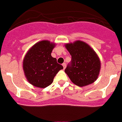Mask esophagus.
Returning <instances> with one entry per match:
<instances>
[{
    "mask_svg": "<svg viewBox=\"0 0 122 122\" xmlns=\"http://www.w3.org/2000/svg\"><path fill=\"white\" fill-rule=\"evenodd\" d=\"M62 65H63V68H66V63H63V64H62Z\"/></svg>",
    "mask_w": 122,
    "mask_h": 122,
    "instance_id": "obj_1",
    "label": "esophagus"
}]
</instances>
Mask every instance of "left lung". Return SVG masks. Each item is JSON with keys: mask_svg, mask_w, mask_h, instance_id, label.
<instances>
[{"mask_svg": "<svg viewBox=\"0 0 122 122\" xmlns=\"http://www.w3.org/2000/svg\"><path fill=\"white\" fill-rule=\"evenodd\" d=\"M66 48L71 56L65 72L74 84L83 87L93 83L98 76L100 61L95 52L81 41L66 44Z\"/></svg>", "mask_w": 122, "mask_h": 122, "instance_id": "8db88e82", "label": "left lung"}]
</instances>
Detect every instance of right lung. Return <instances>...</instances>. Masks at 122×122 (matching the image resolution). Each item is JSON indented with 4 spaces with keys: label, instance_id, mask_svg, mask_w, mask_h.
<instances>
[{
    "label": "right lung",
    "instance_id": "add662e5",
    "mask_svg": "<svg viewBox=\"0 0 122 122\" xmlns=\"http://www.w3.org/2000/svg\"><path fill=\"white\" fill-rule=\"evenodd\" d=\"M54 43L41 41L33 45L25 56L23 69L28 81L35 87L45 88L53 81L56 74L63 68L51 56Z\"/></svg>",
    "mask_w": 122,
    "mask_h": 122
}]
</instances>
